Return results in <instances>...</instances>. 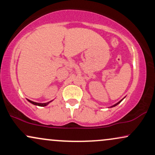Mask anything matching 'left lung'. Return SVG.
<instances>
[{
    "label": "left lung",
    "instance_id": "1",
    "mask_svg": "<svg viewBox=\"0 0 155 155\" xmlns=\"http://www.w3.org/2000/svg\"><path fill=\"white\" fill-rule=\"evenodd\" d=\"M121 101H120V102H118V103H117V104H115V105H114V106H111V107H114V106H117V105H118V104H120V103L121 102Z\"/></svg>",
    "mask_w": 155,
    "mask_h": 155
}]
</instances>
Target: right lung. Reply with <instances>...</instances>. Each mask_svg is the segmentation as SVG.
<instances>
[{"label":"right lung","mask_w":155,"mask_h":155,"mask_svg":"<svg viewBox=\"0 0 155 155\" xmlns=\"http://www.w3.org/2000/svg\"><path fill=\"white\" fill-rule=\"evenodd\" d=\"M30 103H31V104H34V105H36V106H46L47 105H48L49 104V103L51 102V101H49V102H47V103H45V104H39V103H35V102H33V101H31L30 100H28Z\"/></svg>","instance_id":"obj_1"}]
</instances>
